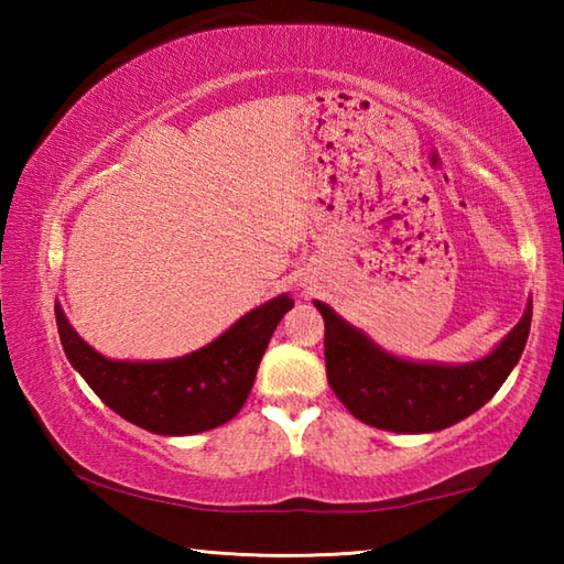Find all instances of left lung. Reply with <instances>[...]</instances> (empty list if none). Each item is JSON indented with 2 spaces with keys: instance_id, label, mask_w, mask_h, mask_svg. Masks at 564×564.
<instances>
[{
  "instance_id": "obj_1",
  "label": "left lung",
  "mask_w": 564,
  "mask_h": 564,
  "mask_svg": "<svg viewBox=\"0 0 564 564\" xmlns=\"http://www.w3.org/2000/svg\"><path fill=\"white\" fill-rule=\"evenodd\" d=\"M326 321L328 386L360 423L393 433H435L460 423L498 393L530 336L532 299L518 326L473 362L410 360L380 348L328 303L313 301Z\"/></svg>"
}]
</instances>
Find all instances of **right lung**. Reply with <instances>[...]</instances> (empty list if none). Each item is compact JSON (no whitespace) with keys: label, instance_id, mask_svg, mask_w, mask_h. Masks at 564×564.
<instances>
[{"label":"right lung","instance_id":"add662e5","mask_svg":"<svg viewBox=\"0 0 564 564\" xmlns=\"http://www.w3.org/2000/svg\"><path fill=\"white\" fill-rule=\"evenodd\" d=\"M289 293L256 305L204 348L166 360H113L94 350L54 305L62 348L104 405L156 435H196L224 425L243 408L256 370L281 318Z\"/></svg>","mask_w":564,"mask_h":564}]
</instances>
